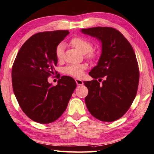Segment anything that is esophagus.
I'll return each instance as SVG.
<instances>
[{"label":"esophagus","mask_w":154,"mask_h":154,"mask_svg":"<svg viewBox=\"0 0 154 154\" xmlns=\"http://www.w3.org/2000/svg\"><path fill=\"white\" fill-rule=\"evenodd\" d=\"M75 81H76V83L77 85H83V81L81 79H75Z\"/></svg>","instance_id":"1"}]
</instances>
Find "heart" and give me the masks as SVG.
Listing matches in <instances>:
<instances>
[{
    "label": "heart",
    "mask_w": 154,
    "mask_h": 154,
    "mask_svg": "<svg viewBox=\"0 0 154 154\" xmlns=\"http://www.w3.org/2000/svg\"><path fill=\"white\" fill-rule=\"evenodd\" d=\"M70 43L74 47L81 51L83 53H87V57L91 60L97 59V55L93 53V45L89 41L81 37H74L71 40ZM65 45L63 43L57 45L55 49V55L58 61H61L64 57ZM87 69L85 64H71L66 66L63 69V73L75 77H81L83 74L84 70Z\"/></svg>",
    "instance_id": "1"
}]
</instances>
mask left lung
Wrapping results in <instances>:
<instances>
[{
  "label": "left lung",
  "instance_id": "8db88e82",
  "mask_svg": "<svg viewBox=\"0 0 154 154\" xmlns=\"http://www.w3.org/2000/svg\"><path fill=\"white\" fill-rule=\"evenodd\" d=\"M81 32L102 45L97 65L89 73L94 79L83 82L89 91L86 106L100 121L114 122L127 112L136 96L140 78L136 56L129 42L115 29L97 26Z\"/></svg>",
  "mask_w": 154,
  "mask_h": 154
}]
</instances>
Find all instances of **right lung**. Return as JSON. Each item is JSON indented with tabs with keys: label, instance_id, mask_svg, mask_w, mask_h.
<instances>
[{
	"label": "right lung",
	"instance_id": "1",
	"mask_svg": "<svg viewBox=\"0 0 154 154\" xmlns=\"http://www.w3.org/2000/svg\"><path fill=\"white\" fill-rule=\"evenodd\" d=\"M69 33L68 31L37 33L23 45L14 60L12 68L13 91L23 112L32 121L55 122L65 111L76 88L71 77L62 76L56 86L47 79L57 64L56 47Z\"/></svg>",
	"mask_w": 154,
	"mask_h": 154
}]
</instances>
